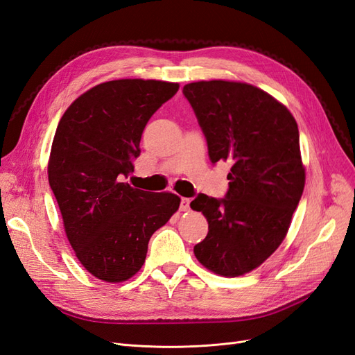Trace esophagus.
Masks as SVG:
<instances>
[{"label":"esophagus","mask_w":355,"mask_h":355,"mask_svg":"<svg viewBox=\"0 0 355 355\" xmlns=\"http://www.w3.org/2000/svg\"><path fill=\"white\" fill-rule=\"evenodd\" d=\"M189 204H191V200L189 198H185V197H182L180 198V211H188L189 210Z\"/></svg>","instance_id":"34e87169"}]
</instances>
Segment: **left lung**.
<instances>
[{
    "instance_id": "obj_1",
    "label": "left lung",
    "mask_w": 355,
    "mask_h": 355,
    "mask_svg": "<svg viewBox=\"0 0 355 355\" xmlns=\"http://www.w3.org/2000/svg\"><path fill=\"white\" fill-rule=\"evenodd\" d=\"M184 94L206 136L211 163L232 164L227 196L198 194L191 201V209L209 222L207 237L194 253L214 274L243 275L278 249L302 197L297 124L284 105L245 83H191Z\"/></svg>"
}]
</instances>
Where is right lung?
Returning <instances> with one entry per match:
<instances>
[{"label":"right lung","instance_id":"1","mask_svg":"<svg viewBox=\"0 0 355 355\" xmlns=\"http://www.w3.org/2000/svg\"><path fill=\"white\" fill-rule=\"evenodd\" d=\"M178 90V83L155 80L102 83L60 118L49 184L75 254L99 280L120 283L133 277L145 262L149 239L179 209L176 194L124 182L141 155L149 118Z\"/></svg>","mask_w":355,"mask_h":355}]
</instances>
